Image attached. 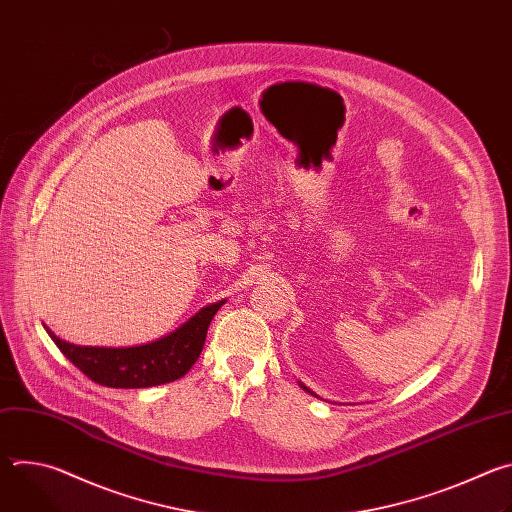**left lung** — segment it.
Here are the masks:
<instances>
[{
    "label": "left lung",
    "mask_w": 512,
    "mask_h": 512,
    "mask_svg": "<svg viewBox=\"0 0 512 512\" xmlns=\"http://www.w3.org/2000/svg\"><path fill=\"white\" fill-rule=\"evenodd\" d=\"M300 387H302V389H304V391H308V393H310V395H314V397H318V395H316V393H314V391H310V389H308V387H306V385H304V383H300Z\"/></svg>",
    "instance_id": "1"
}]
</instances>
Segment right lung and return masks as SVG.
Instances as JSON below:
<instances>
[{"label":"right lung","instance_id":"1","mask_svg":"<svg viewBox=\"0 0 512 512\" xmlns=\"http://www.w3.org/2000/svg\"><path fill=\"white\" fill-rule=\"evenodd\" d=\"M227 300L204 306L168 336L127 348L77 346L46 328L60 352L91 381L113 389H145L184 377L198 360L208 326Z\"/></svg>","mask_w":512,"mask_h":512}]
</instances>
